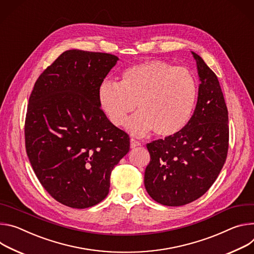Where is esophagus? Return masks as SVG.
Wrapping results in <instances>:
<instances>
[{
    "mask_svg": "<svg viewBox=\"0 0 254 254\" xmlns=\"http://www.w3.org/2000/svg\"><path fill=\"white\" fill-rule=\"evenodd\" d=\"M139 145H140V142L137 141V140H135L134 138H131V139H130V147H131V148H135V147H137V146H139Z\"/></svg>",
    "mask_w": 254,
    "mask_h": 254,
    "instance_id": "esophagus-1",
    "label": "esophagus"
}]
</instances>
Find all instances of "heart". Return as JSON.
<instances>
[{"instance_id": "obj_1", "label": "heart", "mask_w": 254, "mask_h": 254, "mask_svg": "<svg viewBox=\"0 0 254 254\" xmlns=\"http://www.w3.org/2000/svg\"><path fill=\"white\" fill-rule=\"evenodd\" d=\"M196 98L194 75L158 60L128 66L119 82L104 79L98 90L99 105L114 126L123 125L137 104L125 127L138 136L151 130L161 137L178 134L190 122Z\"/></svg>"}]
</instances>
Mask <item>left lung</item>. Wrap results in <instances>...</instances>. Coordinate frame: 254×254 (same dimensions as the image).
Returning <instances> with one entry per match:
<instances>
[{
	"instance_id": "obj_1",
	"label": "left lung",
	"mask_w": 254,
	"mask_h": 254,
	"mask_svg": "<svg viewBox=\"0 0 254 254\" xmlns=\"http://www.w3.org/2000/svg\"><path fill=\"white\" fill-rule=\"evenodd\" d=\"M200 86L193 114L178 134L147 143L144 186L164 206H184L202 196L218 178L229 146L228 110L217 75L200 55Z\"/></svg>"
}]
</instances>
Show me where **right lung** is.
Here are the masks:
<instances>
[{
  "label": "right lung",
  "mask_w": 254,
  "mask_h": 254,
  "mask_svg": "<svg viewBox=\"0 0 254 254\" xmlns=\"http://www.w3.org/2000/svg\"><path fill=\"white\" fill-rule=\"evenodd\" d=\"M118 61L109 53L66 50L30 95L26 152L42 187L67 207L102 202L113 168L130 149L128 134L109 121L98 100L101 82Z\"/></svg>",
  "instance_id": "right-lung-1"
}]
</instances>
